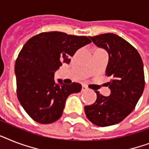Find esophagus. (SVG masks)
<instances>
[{
  "label": "esophagus",
  "instance_id": "obj_1",
  "mask_svg": "<svg viewBox=\"0 0 149 149\" xmlns=\"http://www.w3.org/2000/svg\"><path fill=\"white\" fill-rule=\"evenodd\" d=\"M89 89V88L86 86V85H83V87H82V91L83 92H85V91H87Z\"/></svg>",
  "mask_w": 149,
  "mask_h": 149
}]
</instances>
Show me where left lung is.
I'll return each mask as SVG.
<instances>
[{
    "mask_svg": "<svg viewBox=\"0 0 149 149\" xmlns=\"http://www.w3.org/2000/svg\"><path fill=\"white\" fill-rule=\"evenodd\" d=\"M109 54L106 75L109 96L99 91L95 102L84 107L86 116L94 125L109 126L120 123L135 109L145 88V75L141 56L133 46L114 33L89 37Z\"/></svg>",
    "mask_w": 149,
    "mask_h": 149,
    "instance_id": "1",
    "label": "left lung"
}]
</instances>
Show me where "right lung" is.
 Masks as SVG:
<instances>
[{
  "label": "right lung",
  "mask_w": 149,
  "mask_h": 149,
  "mask_svg": "<svg viewBox=\"0 0 149 149\" xmlns=\"http://www.w3.org/2000/svg\"><path fill=\"white\" fill-rule=\"evenodd\" d=\"M90 43L85 36L51 31L35 35L24 44L15 63L17 95L33 120L41 124L56 122L62 116L67 97L81 91L78 83L64 84L60 79L56 83L54 72Z\"/></svg>",
  "instance_id": "1"
}]
</instances>
